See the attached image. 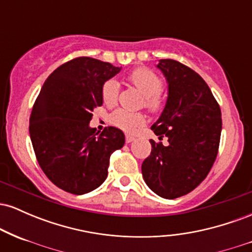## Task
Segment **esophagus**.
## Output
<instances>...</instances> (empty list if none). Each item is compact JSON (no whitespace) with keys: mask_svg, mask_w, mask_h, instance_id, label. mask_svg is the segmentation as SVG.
<instances>
[{"mask_svg":"<svg viewBox=\"0 0 252 252\" xmlns=\"http://www.w3.org/2000/svg\"><path fill=\"white\" fill-rule=\"evenodd\" d=\"M132 141H134V137H132V136H130V135H126V143L132 142Z\"/></svg>","mask_w":252,"mask_h":252,"instance_id":"obj_1","label":"esophagus"}]
</instances>
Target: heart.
<instances>
[{
    "instance_id": "heart-1",
    "label": "heart",
    "mask_w": 252,
    "mask_h": 252,
    "mask_svg": "<svg viewBox=\"0 0 252 252\" xmlns=\"http://www.w3.org/2000/svg\"><path fill=\"white\" fill-rule=\"evenodd\" d=\"M129 82L143 94L142 105L153 114H158L164 108L166 99L161 92L163 82L160 76L147 67H138L131 71L128 76ZM102 100L105 105L114 106L120 96V84L116 79H108L102 85ZM109 123L116 128L134 134L146 124L143 112H132L126 109H117L109 115Z\"/></svg>"
}]
</instances>
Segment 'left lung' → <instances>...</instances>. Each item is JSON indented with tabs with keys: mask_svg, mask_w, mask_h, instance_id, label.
<instances>
[{
	"mask_svg": "<svg viewBox=\"0 0 252 252\" xmlns=\"http://www.w3.org/2000/svg\"><path fill=\"white\" fill-rule=\"evenodd\" d=\"M158 67L168 82V99L152 126L158 140L142 163V175L153 192L166 199L182 196L206 178L218 154L221 112L205 80L189 66L162 59Z\"/></svg>",
	"mask_w": 252,
	"mask_h": 252,
	"instance_id": "left-lung-1",
	"label": "left lung"
}]
</instances>
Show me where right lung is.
<instances>
[{
  "label": "right lung",
  "instance_id": "add662e5",
  "mask_svg": "<svg viewBox=\"0 0 252 252\" xmlns=\"http://www.w3.org/2000/svg\"><path fill=\"white\" fill-rule=\"evenodd\" d=\"M121 71L89 57L74 58L43 83L30 118L34 153L46 176L72 194L96 189L108 176L110 156L124 146L122 130L89 126L103 104L102 85Z\"/></svg>",
  "mask_w": 252,
  "mask_h": 252
}]
</instances>
